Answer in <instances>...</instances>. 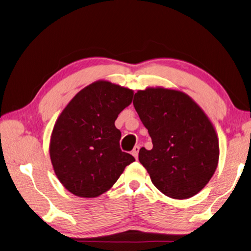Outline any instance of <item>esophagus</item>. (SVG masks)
Here are the masks:
<instances>
[{"mask_svg": "<svg viewBox=\"0 0 251 251\" xmlns=\"http://www.w3.org/2000/svg\"><path fill=\"white\" fill-rule=\"evenodd\" d=\"M139 149H140V147L139 146H136L134 149H132V151H131V154L135 156V159L137 160L138 159V153H139Z\"/></svg>", "mask_w": 251, "mask_h": 251, "instance_id": "obj_1", "label": "esophagus"}]
</instances>
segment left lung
Returning <instances> with one entry per match:
<instances>
[{
    "label": "left lung",
    "instance_id": "1",
    "mask_svg": "<svg viewBox=\"0 0 251 251\" xmlns=\"http://www.w3.org/2000/svg\"><path fill=\"white\" fill-rule=\"evenodd\" d=\"M132 103L153 145L139 150L152 184L174 199L198 194L213 176L220 154L208 116L186 93L164 88L139 90Z\"/></svg>",
    "mask_w": 251,
    "mask_h": 251
}]
</instances>
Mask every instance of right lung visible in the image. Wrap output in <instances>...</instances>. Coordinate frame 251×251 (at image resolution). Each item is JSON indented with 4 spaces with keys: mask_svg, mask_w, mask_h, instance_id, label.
Masks as SVG:
<instances>
[{
    "mask_svg": "<svg viewBox=\"0 0 251 251\" xmlns=\"http://www.w3.org/2000/svg\"><path fill=\"white\" fill-rule=\"evenodd\" d=\"M134 92L109 81H96L80 90L54 125L50 156L58 180L72 194L95 198L109 190L135 161L120 148L114 123Z\"/></svg>",
    "mask_w": 251,
    "mask_h": 251,
    "instance_id": "right-lung-1",
    "label": "right lung"
}]
</instances>
